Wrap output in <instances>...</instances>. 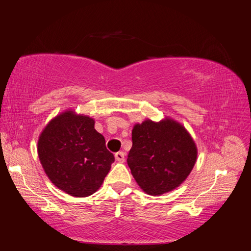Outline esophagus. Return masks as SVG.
<instances>
[{
	"label": "esophagus",
	"mask_w": 251,
	"mask_h": 251,
	"mask_svg": "<svg viewBox=\"0 0 251 251\" xmlns=\"http://www.w3.org/2000/svg\"><path fill=\"white\" fill-rule=\"evenodd\" d=\"M125 156H126V154L124 153V151H117V153L115 154V159L118 162H125Z\"/></svg>",
	"instance_id": "obj_1"
}]
</instances>
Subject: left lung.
<instances>
[{
	"mask_svg": "<svg viewBox=\"0 0 251 251\" xmlns=\"http://www.w3.org/2000/svg\"><path fill=\"white\" fill-rule=\"evenodd\" d=\"M132 141L127 165L140 188L151 196H160L183 183L197 160L192 136L171 118L136 124Z\"/></svg>",
	"mask_w": 251,
	"mask_h": 251,
	"instance_id": "8db88e82",
	"label": "left lung"
}]
</instances>
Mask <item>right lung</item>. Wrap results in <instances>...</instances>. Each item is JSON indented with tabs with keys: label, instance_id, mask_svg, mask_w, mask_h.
<instances>
[{
	"label": "right lung",
	"instance_id": "add662e5",
	"mask_svg": "<svg viewBox=\"0 0 251 251\" xmlns=\"http://www.w3.org/2000/svg\"><path fill=\"white\" fill-rule=\"evenodd\" d=\"M87 115L68 110L51 119L37 141L43 169L57 188L73 197L94 194L115 160Z\"/></svg>",
	"mask_w": 251,
	"mask_h": 251
}]
</instances>
